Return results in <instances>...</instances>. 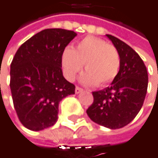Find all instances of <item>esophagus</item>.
<instances>
[{
  "instance_id": "1",
  "label": "esophagus",
  "mask_w": 158,
  "mask_h": 158,
  "mask_svg": "<svg viewBox=\"0 0 158 158\" xmlns=\"http://www.w3.org/2000/svg\"><path fill=\"white\" fill-rule=\"evenodd\" d=\"M82 90H83V89H81L79 86H76V89H75V92H76V93H79V92H81Z\"/></svg>"
}]
</instances>
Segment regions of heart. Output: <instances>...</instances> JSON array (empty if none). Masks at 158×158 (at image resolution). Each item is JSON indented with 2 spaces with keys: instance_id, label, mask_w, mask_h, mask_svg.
Masks as SVG:
<instances>
[{
  "instance_id": "1",
  "label": "heart",
  "mask_w": 158,
  "mask_h": 158,
  "mask_svg": "<svg viewBox=\"0 0 158 158\" xmlns=\"http://www.w3.org/2000/svg\"><path fill=\"white\" fill-rule=\"evenodd\" d=\"M82 64L86 72L81 76V81L102 87L117 76L121 66L120 54L113 45L89 35L79 41L74 48H66L62 55L64 74L69 80L75 79Z\"/></svg>"
}]
</instances>
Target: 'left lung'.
Instances as JSON below:
<instances>
[{"label":"left lung","mask_w":158,"mask_h":158,"mask_svg":"<svg viewBox=\"0 0 158 158\" xmlns=\"http://www.w3.org/2000/svg\"><path fill=\"white\" fill-rule=\"evenodd\" d=\"M118 49L120 70L110 87L93 91L88 116L96 123L119 129L130 123L141 110L147 91L148 74L139 55L119 38L107 35Z\"/></svg>","instance_id":"obj_1"}]
</instances>
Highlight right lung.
Returning <instances> with one entry per match:
<instances>
[{
	"mask_svg": "<svg viewBox=\"0 0 158 158\" xmlns=\"http://www.w3.org/2000/svg\"><path fill=\"white\" fill-rule=\"evenodd\" d=\"M76 35L70 30L45 29L16 51L10 88L18 119L31 131L54 125L59 102L75 93V85L63 77L61 67L63 52Z\"/></svg>",
	"mask_w": 158,
	"mask_h": 158,
	"instance_id": "obj_1",
	"label": "right lung"
}]
</instances>
